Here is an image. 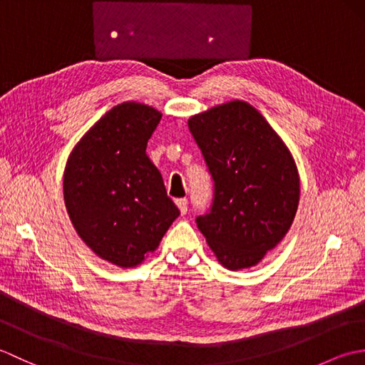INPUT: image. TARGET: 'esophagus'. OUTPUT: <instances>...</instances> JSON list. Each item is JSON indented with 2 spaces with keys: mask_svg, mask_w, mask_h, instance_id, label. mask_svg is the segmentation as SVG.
Wrapping results in <instances>:
<instances>
[{
  "mask_svg": "<svg viewBox=\"0 0 365 365\" xmlns=\"http://www.w3.org/2000/svg\"><path fill=\"white\" fill-rule=\"evenodd\" d=\"M175 204L178 207V210H180L182 215H185L188 212V199L187 197H182V199H175Z\"/></svg>",
  "mask_w": 365,
  "mask_h": 365,
  "instance_id": "1",
  "label": "esophagus"
}]
</instances>
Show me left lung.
Here are the masks:
<instances>
[{"instance_id": "left-lung-1", "label": "left lung", "mask_w": 365, "mask_h": 365, "mask_svg": "<svg viewBox=\"0 0 365 365\" xmlns=\"http://www.w3.org/2000/svg\"><path fill=\"white\" fill-rule=\"evenodd\" d=\"M188 128L213 182L212 205L196 218L197 227L224 267H252L297 215L293 157L265 118L240 100L192 115Z\"/></svg>"}]
</instances>
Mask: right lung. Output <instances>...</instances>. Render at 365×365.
<instances>
[{
    "label": "right lung",
    "instance_id": "obj_1",
    "mask_svg": "<svg viewBox=\"0 0 365 365\" xmlns=\"http://www.w3.org/2000/svg\"><path fill=\"white\" fill-rule=\"evenodd\" d=\"M160 120L150 106H114L76 144L64 170V200L76 232L118 267L141 263L180 215L145 153Z\"/></svg>",
    "mask_w": 365,
    "mask_h": 365
}]
</instances>
